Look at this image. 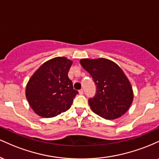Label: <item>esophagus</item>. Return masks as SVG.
Listing matches in <instances>:
<instances>
[{
    "mask_svg": "<svg viewBox=\"0 0 159 159\" xmlns=\"http://www.w3.org/2000/svg\"><path fill=\"white\" fill-rule=\"evenodd\" d=\"M78 92H79V94H81V95H82V94L84 93V90H82V89H81V90H80L79 91H78Z\"/></svg>",
    "mask_w": 159,
    "mask_h": 159,
    "instance_id": "1",
    "label": "esophagus"
}]
</instances>
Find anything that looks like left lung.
Here are the masks:
<instances>
[{"label": "left lung", "mask_w": 159, "mask_h": 159, "mask_svg": "<svg viewBox=\"0 0 159 159\" xmlns=\"http://www.w3.org/2000/svg\"><path fill=\"white\" fill-rule=\"evenodd\" d=\"M80 63L96 85V95L88 100L91 110L106 120L123 116L132 105L134 95L122 69L105 58L81 59Z\"/></svg>", "instance_id": "obj_1"}]
</instances>
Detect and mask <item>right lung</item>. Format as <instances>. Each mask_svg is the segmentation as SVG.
I'll use <instances>...</instances> for the list:
<instances>
[{"mask_svg":"<svg viewBox=\"0 0 159 159\" xmlns=\"http://www.w3.org/2000/svg\"><path fill=\"white\" fill-rule=\"evenodd\" d=\"M72 64L64 57H54L43 63L29 79L25 95L36 114L54 117L71 107L78 93L68 77Z\"/></svg>","mask_w":159,"mask_h":159,"instance_id":"obj_1","label":"right lung"}]
</instances>
